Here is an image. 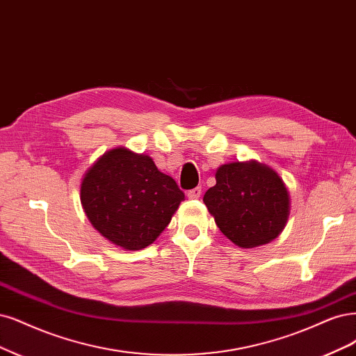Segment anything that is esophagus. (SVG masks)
Instances as JSON below:
<instances>
[{
	"instance_id": "34e87169",
	"label": "esophagus",
	"mask_w": 356,
	"mask_h": 356,
	"mask_svg": "<svg viewBox=\"0 0 356 356\" xmlns=\"http://www.w3.org/2000/svg\"><path fill=\"white\" fill-rule=\"evenodd\" d=\"M200 194H202V187H195V188L187 191V197L188 199H199Z\"/></svg>"
}]
</instances>
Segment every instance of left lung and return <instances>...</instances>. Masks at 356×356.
Segmentation results:
<instances>
[{"mask_svg": "<svg viewBox=\"0 0 356 356\" xmlns=\"http://www.w3.org/2000/svg\"><path fill=\"white\" fill-rule=\"evenodd\" d=\"M203 202L222 234L240 248L273 241L284 229L290 195L274 169L256 161L219 166Z\"/></svg>", "mask_w": 356, "mask_h": 356, "instance_id": "8db88e82", "label": "left lung"}]
</instances>
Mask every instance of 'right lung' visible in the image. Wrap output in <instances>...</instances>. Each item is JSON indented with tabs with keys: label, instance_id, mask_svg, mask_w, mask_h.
Segmentation results:
<instances>
[{
	"label": "right lung",
	"instance_id": "right-lung-1",
	"mask_svg": "<svg viewBox=\"0 0 356 356\" xmlns=\"http://www.w3.org/2000/svg\"><path fill=\"white\" fill-rule=\"evenodd\" d=\"M184 193L150 156L125 147L104 153L85 174L81 203L92 227L127 250L152 244L168 227Z\"/></svg>",
	"mask_w": 356,
	"mask_h": 356
}]
</instances>
